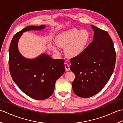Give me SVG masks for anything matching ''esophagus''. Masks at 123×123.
Segmentation results:
<instances>
[{
  "mask_svg": "<svg viewBox=\"0 0 123 123\" xmlns=\"http://www.w3.org/2000/svg\"><path fill=\"white\" fill-rule=\"evenodd\" d=\"M64 66H65V68H66V71H69V70H70L69 65L67 63H66H66H64Z\"/></svg>",
  "mask_w": 123,
  "mask_h": 123,
  "instance_id": "esophagus-1",
  "label": "esophagus"
}]
</instances>
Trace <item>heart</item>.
<instances>
[{
	"label": "heart",
	"instance_id": "obj_1",
	"mask_svg": "<svg viewBox=\"0 0 123 123\" xmlns=\"http://www.w3.org/2000/svg\"><path fill=\"white\" fill-rule=\"evenodd\" d=\"M90 38V34L87 31L71 28L59 34L56 37V43L59 47H66L67 55L74 57L83 53ZM52 49L55 52H58L55 46H52Z\"/></svg>",
	"mask_w": 123,
	"mask_h": 123
}]
</instances>
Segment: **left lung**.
<instances>
[{"label": "left lung", "instance_id": "8db88e82", "mask_svg": "<svg viewBox=\"0 0 123 123\" xmlns=\"http://www.w3.org/2000/svg\"><path fill=\"white\" fill-rule=\"evenodd\" d=\"M93 41L78 56L70 59V69L75 79L72 89L75 95L89 98L102 90L111 76L116 52L108 33L92 25Z\"/></svg>", "mask_w": 123, "mask_h": 123}]
</instances>
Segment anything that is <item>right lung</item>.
Masks as SVG:
<instances>
[{
    "label": "right lung",
    "instance_id": "add662e5",
    "mask_svg": "<svg viewBox=\"0 0 123 123\" xmlns=\"http://www.w3.org/2000/svg\"><path fill=\"white\" fill-rule=\"evenodd\" d=\"M45 28V25H42L23 28L13 37L9 49V70L13 80L26 95L36 100L49 98L56 81L65 72L63 59H53L46 53L27 59L20 53L18 43L23 33Z\"/></svg>",
    "mask_w": 123,
    "mask_h": 123
}]
</instances>
